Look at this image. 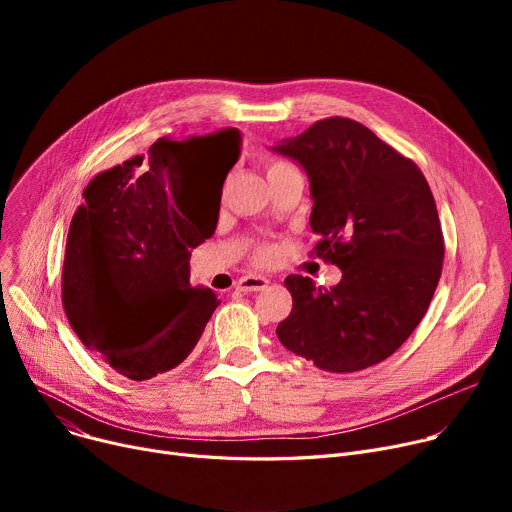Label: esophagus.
<instances>
[{"instance_id": "obj_1", "label": "esophagus", "mask_w": 512, "mask_h": 512, "mask_svg": "<svg viewBox=\"0 0 512 512\" xmlns=\"http://www.w3.org/2000/svg\"><path fill=\"white\" fill-rule=\"evenodd\" d=\"M267 284H270V280H267V278L249 274V276H242V278L236 282V288L242 290V292H255V290H263Z\"/></svg>"}]
</instances>
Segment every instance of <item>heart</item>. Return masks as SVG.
I'll list each match as a JSON object with an SVG mask.
<instances>
[{
  "label": "heart",
  "mask_w": 512,
  "mask_h": 512,
  "mask_svg": "<svg viewBox=\"0 0 512 512\" xmlns=\"http://www.w3.org/2000/svg\"><path fill=\"white\" fill-rule=\"evenodd\" d=\"M282 166H288V164H284V161H272V164H270V166H267V172H274V170H278V168H282ZM257 257H259L261 261H267V259H270V257H272V249H267V247L259 249Z\"/></svg>",
  "instance_id": "b5f03b06"
}]
</instances>
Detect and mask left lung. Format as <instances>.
<instances>
[{
  "mask_svg": "<svg viewBox=\"0 0 512 512\" xmlns=\"http://www.w3.org/2000/svg\"><path fill=\"white\" fill-rule=\"evenodd\" d=\"M274 153L305 170L317 257L340 267L326 290L288 276L292 311L276 334L319 369L351 373L396 353L436 292L444 240L429 184L411 159L348 118H328Z\"/></svg>",
  "mask_w": 512,
  "mask_h": 512,
  "instance_id": "obj_1",
  "label": "left lung"
}]
</instances>
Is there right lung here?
I'll list each match as a JSON object with an SVG mask.
<instances>
[{
  "label": "right lung",
  "mask_w": 512,
  "mask_h": 512,
  "mask_svg": "<svg viewBox=\"0 0 512 512\" xmlns=\"http://www.w3.org/2000/svg\"><path fill=\"white\" fill-rule=\"evenodd\" d=\"M224 153L222 184L240 157L238 128L157 139L147 155L95 176L74 213L62 272L72 330L105 365L143 382L180 365L220 301L191 284V251L215 230L197 211L193 172Z\"/></svg>",
  "instance_id": "obj_1"
}]
</instances>
